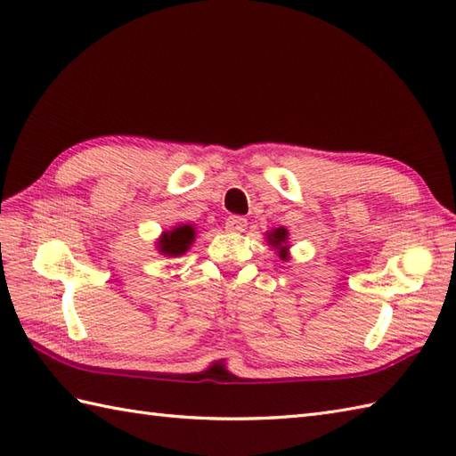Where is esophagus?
<instances>
[{"mask_svg":"<svg viewBox=\"0 0 456 456\" xmlns=\"http://www.w3.org/2000/svg\"><path fill=\"white\" fill-rule=\"evenodd\" d=\"M247 227V219L240 216H229L225 221V231L227 232H242Z\"/></svg>","mask_w":456,"mask_h":456,"instance_id":"34e87169","label":"esophagus"}]
</instances>
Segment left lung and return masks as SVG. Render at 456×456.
Segmentation results:
<instances>
[{"instance_id":"8db88e82","label":"left lung","mask_w":456,"mask_h":456,"mask_svg":"<svg viewBox=\"0 0 456 456\" xmlns=\"http://www.w3.org/2000/svg\"><path fill=\"white\" fill-rule=\"evenodd\" d=\"M266 242L268 245L276 250L278 256L288 262L289 260V232L285 227H278V229H272L270 232H266Z\"/></svg>"}]
</instances>
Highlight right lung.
Masks as SVG:
<instances>
[{
	"mask_svg": "<svg viewBox=\"0 0 456 456\" xmlns=\"http://www.w3.org/2000/svg\"><path fill=\"white\" fill-rule=\"evenodd\" d=\"M196 239V227L192 224H176L173 229L163 231L161 237L157 239L155 247L163 256H183L192 247Z\"/></svg>",
	"mask_w": 456,
	"mask_h": 456,
	"instance_id": "right-lung-1",
	"label": "right lung"
}]
</instances>
